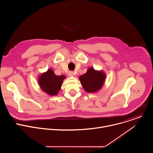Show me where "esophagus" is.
Listing matches in <instances>:
<instances>
[{
    "label": "esophagus",
    "mask_w": 153,
    "mask_h": 153,
    "mask_svg": "<svg viewBox=\"0 0 153 153\" xmlns=\"http://www.w3.org/2000/svg\"><path fill=\"white\" fill-rule=\"evenodd\" d=\"M68 74L69 76H73L74 74V71H68Z\"/></svg>",
    "instance_id": "obj_1"
}]
</instances>
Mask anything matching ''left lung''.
Returning a JSON list of instances; mask_svg holds the SVG:
<instances>
[{
    "label": "left lung",
    "mask_w": 153,
    "mask_h": 153,
    "mask_svg": "<svg viewBox=\"0 0 153 153\" xmlns=\"http://www.w3.org/2000/svg\"><path fill=\"white\" fill-rule=\"evenodd\" d=\"M105 78V76L103 73L90 68L85 74L80 76L79 79L85 91L91 93L97 91L101 88Z\"/></svg>",
    "instance_id": "obj_1"
}]
</instances>
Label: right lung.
Returning a JSON list of instances; mask_svg holds the SVG:
<instances>
[{
  "label": "right lung",
  "instance_id": "obj_1",
  "mask_svg": "<svg viewBox=\"0 0 153 153\" xmlns=\"http://www.w3.org/2000/svg\"><path fill=\"white\" fill-rule=\"evenodd\" d=\"M65 78V76H57L53 70H48L40 76L39 83L43 91L50 95L54 96L57 95L59 93Z\"/></svg>",
  "mask_w": 153,
  "mask_h": 153
}]
</instances>
